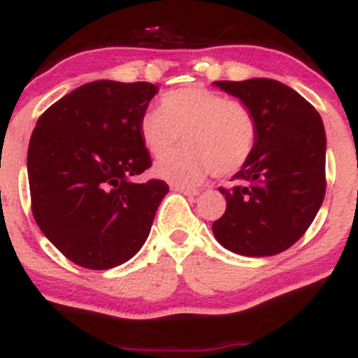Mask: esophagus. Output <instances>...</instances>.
Instances as JSON below:
<instances>
[{
	"label": "esophagus",
	"instance_id": "34e87169",
	"mask_svg": "<svg viewBox=\"0 0 358 358\" xmlns=\"http://www.w3.org/2000/svg\"><path fill=\"white\" fill-rule=\"evenodd\" d=\"M171 190H175V192H180V193H183V195H188V196H195V195H199V190H195V188H188V187H182V185H173V187H171Z\"/></svg>",
	"mask_w": 358,
	"mask_h": 358
}]
</instances>
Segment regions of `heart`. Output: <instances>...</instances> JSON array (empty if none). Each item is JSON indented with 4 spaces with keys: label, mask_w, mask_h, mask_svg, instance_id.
<instances>
[{
    "label": "heart",
    "mask_w": 358,
    "mask_h": 358,
    "mask_svg": "<svg viewBox=\"0 0 358 358\" xmlns=\"http://www.w3.org/2000/svg\"><path fill=\"white\" fill-rule=\"evenodd\" d=\"M138 129L155 158L170 155L183 136L187 150L155 168L156 175L178 185H196L213 171L236 173L249 162L257 141L256 116L245 102L200 85L165 94L162 109H148Z\"/></svg>",
    "instance_id": "heart-1"
}]
</instances>
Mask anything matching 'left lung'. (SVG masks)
Here are the masks:
<instances>
[{
  "label": "left lung",
  "mask_w": 358,
  "mask_h": 358,
  "mask_svg": "<svg viewBox=\"0 0 358 358\" xmlns=\"http://www.w3.org/2000/svg\"><path fill=\"white\" fill-rule=\"evenodd\" d=\"M213 85L245 102L257 121L249 162L232 176L231 188H219L227 208L213 222V236L241 256H274L306 232L323 203V121L305 97L278 80Z\"/></svg>",
  "instance_id": "left-lung-1"
}]
</instances>
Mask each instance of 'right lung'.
Returning <instances> with one entry per match:
<instances>
[{
  "instance_id": "1",
  "label": "right lung",
  "mask_w": 358,
  "mask_h": 358,
  "mask_svg": "<svg viewBox=\"0 0 358 358\" xmlns=\"http://www.w3.org/2000/svg\"><path fill=\"white\" fill-rule=\"evenodd\" d=\"M155 94L150 82H89L36 121L27 158L31 212L77 266L116 268L150 236L168 185L131 176L151 166L138 127Z\"/></svg>"
}]
</instances>
